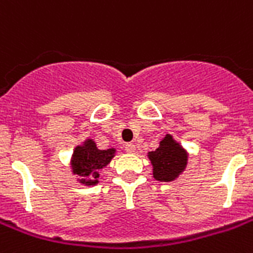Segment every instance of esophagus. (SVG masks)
Segmentation results:
<instances>
[{
	"instance_id": "34e87169",
	"label": "esophagus",
	"mask_w": 253,
	"mask_h": 253,
	"mask_svg": "<svg viewBox=\"0 0 253 253\" xmlns=\"http://www.w3.org/2000/svg\"><path fill=\"white\" fill-rule=\"evenodd\" d=\"M125 150H126V152H128V154H132V152H135V146L132 143H126V144H125Z\"/></svg>"
}]
</instances>
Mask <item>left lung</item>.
<instances>
[{
    "mask_svg": "<svg viewBox=\"0 0 253 253\" xmlns=\"http://www.w3.org/2000/svg\"><path fill=\"white\" fill-rule=\"evenodd\" d=\"M154 166V177L159 181L174 180L186 166V152L170 135L160 142V147L148 155Z\"/></svg>",
    "mask_w": 253,
    "mask_h": 253,
    "instance_id": "8db88e82",
    "label": "left lung"
}]
</instances>
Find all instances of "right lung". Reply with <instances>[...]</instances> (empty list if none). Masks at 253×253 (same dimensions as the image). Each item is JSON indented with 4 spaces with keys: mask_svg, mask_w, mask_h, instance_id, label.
<instances>
[{
    "mask_svg": "<svg viewBox=\"0 0 253 253\" xmlns=\"http://www.w3.org/2000/svg\"><path fill=\"white\" fill-rule=\"evenodd\" d=\"M115 150H98L94 142L87 140L84 146L77 147L73 152L72 169L73 173L81 176V182L86 185H93L98 178V169L109 164L114 155Z\"/></svg>",
    "mask_w": 253,
    "mask_h": 253,
    "instance_id": "right-lung-1",
    "label": "right lung"
}]
</instances>
